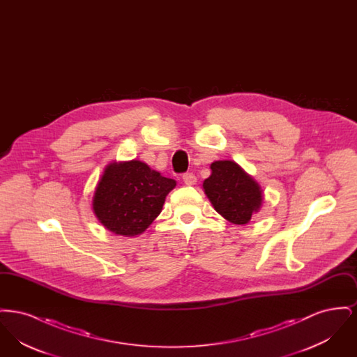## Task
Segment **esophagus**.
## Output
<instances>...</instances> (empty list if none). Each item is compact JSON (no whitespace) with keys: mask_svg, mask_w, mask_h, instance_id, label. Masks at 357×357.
Masks as SVG:
<instances>
[{"mask_svg":"<svg viewBox=\"0 0 357 357\" xmlns=\"http://www.w3.org/2000/svg\"><path fill=\"white\" fill-rule=\"evenodd\" d=\"M183 182H185V185H187V186L195 185V183H197V176H195V174H192V172L183 174Z\"/></svg>","mask_w":357,"mask_h":357,"instance_id":"1","label":"esophagus"}]
</instances>
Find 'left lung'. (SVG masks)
Listing matches in <instances>:
<instances>
[{"label":"left lung","instance_id":"left-lung-1","mask_svg":"<svg viewBox=\"0 0 357 357\" xmlns=\"http://www.w3.org/2000/svg\"><path fill=\"white\" fill-rule=\"evenodd\" d=\"M210 169L202 187L215 211L234 225L249 223L264 201L258 182L233 160H215Z\"/></svg>","mask_w":357,"mask_h":357}]
</instances>
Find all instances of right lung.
Returning <instances> with one entry per match:
<instances>
[{
    "instance_id": "add662e5",
    "label": "right lung",
    "mask_w": 357,
    "mask_h": 357,
    "mask_svg": "<svg viewBox=\"0 0 357 357\" xmlns=\"http://www.w3.org/2000/svg\"><path fill=\"white\" fill-rule=\"evenodd\" d=\"M175 186L174 179L140 160L112 162L105 166L95 188L92 208L107 230L134 237L144 233L160 214Z\"/></svg>"
}]
</instances>
